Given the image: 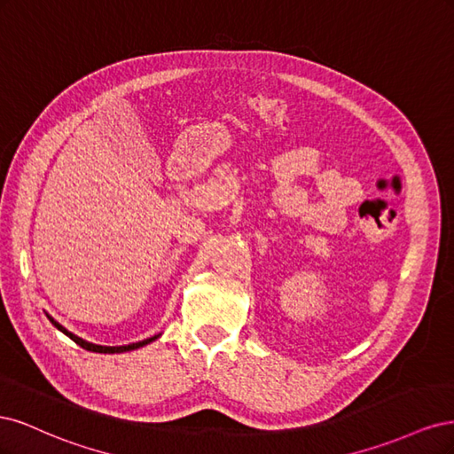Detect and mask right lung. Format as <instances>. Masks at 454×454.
Instances as JSON below:
<instances>
[{
  "instance_id": "obj_1",
  "label": "right lung",
  "mask_w": 454,
  "mask_h": 454,
  "mask_svg": "<svg viewBox=\"0 0 454 454\" xmlns=\"http://www.w3.org/2000/svg\"><path fill=\"white\" fill-rule=\"evenodd\" d=\"M49 320L52 322V325H54V327H59L64 335H67V337H70L74 342H77V345H79L81 348L90 350V352H100V354H115V352H129V350H136V348H140V347L147 345V342H151V340H155V339H157V335H155V337H149V339L140 340V342H132V345H127V347H100V345H92V342H87V340H83L81 337H77V335L70 333V332H67L66 327H62L57 320H52L51 316H49Z\"/></svg>"
}]
</instances>
